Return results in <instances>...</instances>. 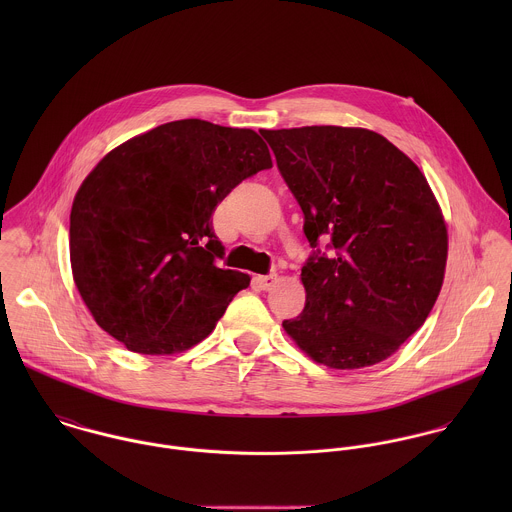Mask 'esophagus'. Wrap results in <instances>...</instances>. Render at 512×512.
<instances>
[{"instance_id":"obj_1","label":"esophagus","mask_w":512,"mask_h":512,"mask_svg":"<svg viewBox=\"0 0 512 512\" xmlns=\"http://www.w3.org/2000/svg\"><path fill=\"white\" fill-rule=\"evenodd\" d=\"M256 282H258V286L262 288V290H270L276 282H278V274H268V276H258L256 278Z\"/></svg>"}]
</instances>
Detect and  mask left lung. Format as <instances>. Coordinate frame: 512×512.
I'll use <instances>...</instances> for the list:
<instances>
[{"label":"left lung","mask_w":512,"mask_h":512,"mask_svg":"<svg viewBox=\"0 0 512 512\" xmlns=\"http://www.w3.org/2000/svg\"><path fill=\"white\" fill-rule=\"evenodd\" d=\"M303 211L313 254L305 307L282 325L315 363L388 359L438 299L447 230L418 165L376 132L341 126L262 130ZM327 241L332 252L318 248Z\"/></svg>","instance_id":"obj_1"}]
</instances>
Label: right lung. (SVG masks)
<instances>
[{"mask_svg":"<svg viewBox=\"0 0 512 512\" xmlns=\"http://www.w3.org/2000/svg\"><path fill=\"white\" fill-rule=\"evenodd\" d=\"M272 167L254 130L177 120L112 149L71 211V266L94 321L142 355L201 343L250 276L222 270L220 201Z\"/></svg>","mask_w":512,"mask_h":512,"instance_id":"add662e5","label":"right lung"}]
</instances>
